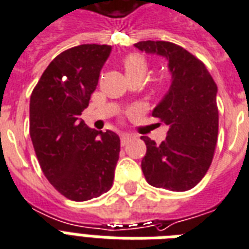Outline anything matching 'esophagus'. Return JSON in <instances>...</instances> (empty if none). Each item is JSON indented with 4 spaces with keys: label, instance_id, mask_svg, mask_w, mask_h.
Returning a JSON list of instances; mask_svg holds the SVG:
<instances>
[{
    "label": "esophagus",
    "instance_id": "obj_1",
    "mask_svg": "<svg viewBox=\"0 0 249 249\" xmlns=\"http://www.w3.org/2000/svg\"><path fill=\"white\" fill-rule=\"evenodd\" d=\"M130 140H131L130 135H126V134L121 135V145H122V146H124V145L128 144V142H130Z\"/></svg>",
    "mask_w": 249,
    "mask_h": 249
}]
</instances>
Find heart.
<instances>
[{
	"instance_id": "b5f03b06",
	"label": "heart",
	"mask_w": 249,
	"mask_h": 249,
	"mask_svg": "<svg viewBox=\"0 0 249 249\" xmlns=\"http://www.w3.org/2000/svg\"><path fill=\"white\" fill-rule=\"evenodd\" d=\"M122 67L128 79H142L148 71V63L144 57L141 55H137V53L127 55L122 60Z\"/></svg>"
}]
</instances>
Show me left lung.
I'll list each match as a JSON object with an SVG mask.
<instances>
[{"label":"left lung","instance_id":"obj_1","mask_svg":"<svg viewBox=\"0 0 249 249\" xmlns=\"http://www.w3.org/2000/svg\"><path fill=\"white\" fill-rule=\"evenodd\" d=\"M141 51L168 60L172 83L153 110V117L168 126L160 145L141 136L146 154L141 170L149 184L170 192H186L207 174L218 135L217 86L206 65L193 53L167 41L135 43Z\"/></svg>","mask_w":249,"mask_h":249}]
</instances>
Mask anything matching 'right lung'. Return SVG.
<instances>
[{"mask_svg": "<svg viewBox=\"0 0 249 249\" xmlns=\"http://www.w3.org/2000/svg\"><path fill=\"white\" fill-rule=\"evenodd\" d=\"M108 45H79L59 53L32 91L29 131L36 156L50 184L75 202L112 188L121 140L92 130L79 118L89 107Z\"/></svg>", "mask_w": 249, "mask_h": 249, "instance_id": "right-lung-1", "label": "right lung"}]
</instances>
